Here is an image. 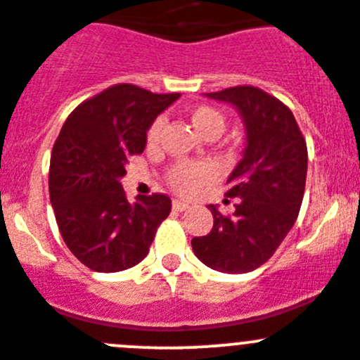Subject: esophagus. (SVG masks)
I'll use <instances>...</instances> for the list:
<instances>
[{
	"mask_svg": "<svg viewBox=\"0 0 360 360\" xmlns=\"http://www.w3.org/2000/svg\"><path fill=\"white\" fill-rule=\"evenodd\" d=\"M172 209L177 212H183L188 209V204H184V202H181V200H172Z\"/></svg>",
	"mask_w": 360,
	"mask_h": 360,
	"instance_id": "obj_1",
	"label": "esophagus"
}]
</instances>
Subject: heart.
Instances as JSON below:
<instances>
[{
    "label": "heart",
    "instance_id": "b5f03b06",
    "mask_svg": "<svg viewBox=\"0 0 360 360\" xmlns=\"http://www.w3.org/2000/svg\"><path fill=\"white\" fill-rule=\"evenodd\" d=\"M190 121L195 131L204 139H216L225 130V114L212 105H197L190 110ZM162 130V120H155L148 128V144H156ZM212 170L207 163L181 162L167 170V184L179 195H191L211 177Z\"/></svg>",
    "mask_w": 360,
    "mask_h": 360
}]
</instances>
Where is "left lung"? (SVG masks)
Here are the masks:
<instances>
[{
  "label": "left lung",
  "instance_id": "1",
  "mask_svg": "<svg viewBox=\"0 0 360 360\" xmlns=\"http://www.w3.org/2000/svg\"><path fill=\"white\" fill-rule=\"evenodd\" d=\"M207 96L236 105L246 124V149L226 179L236 212L225 216L209 205L211 232L193 237L191 248L214 271L250 273L273 257L297 219L308 148L292 110L260 87L233 86Z\"/></svg>",
  "mask_w": 360,
  "mask_h": 360
}]
</instances>
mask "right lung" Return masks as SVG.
<instances>
[{
    "label": "right lung",
    "mask_w": 360,
    "mask_h": 360,
    "mask_svg": "<svg viewBox=\"0 0 360 360\" xmlns=\"http://www.w3.org/2000/svg\"><path fill=\"white\" fill-rule=\"evenodd\" d=\"M177 98L116 84L77 105L54 142L49 193L56 221L68 250L96 273L144 260L169 216L167 195H139L130 204L120 179L130 156L144 151L153 121Z\"/></svg>",
    "instance_id": "1"
}]
</instances>
